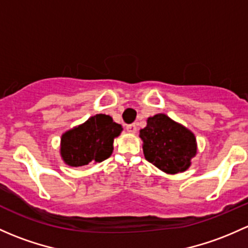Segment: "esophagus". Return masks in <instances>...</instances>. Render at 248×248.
Returning <instances> with one entry per match:
<instances>
[{"mask_svg": "<svg viewBox=\"0 0 248 248\" xmlns=\"http://www.w3.org/2000/svg\"><path fill=\"white\" fill-rule=\"evenodd\" d=\"M127 132H129V133H132V134H134L135 132H137V129H138V127H137V124H127Z\"/></svg>", "mask_w": 248, "mask_h": 248, "instance_id": "34e87169", "label": "esophagus"}]
</instances>
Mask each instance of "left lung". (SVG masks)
Masks as SVG:
<instances>
[{"mask_svg": "<svg viewBox=\"0 0 248 248\" xmlns=\"http://www.w3.org/2000/svg\"><path fill=\"white\" fill-rule=\"evenodd\" d=\"M140 138L146 160L168 173L186 171L196 155L195 135L165 114L150 117Z\"/></svg>", "mask_w": 248, "mask_h": 248, "instance_id": "left-lung-1", "label": "left lung"}]
</instances>
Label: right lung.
<instances>
[{
    "label": "right lung",
    "instance_id": "1",
    "mask_svg": "<svg viewBox=\"0 0 248 248\" xmlns=\"http://www.w3.org/2000/svg\"><path fill=\"white\" fill-rule=\"evenodd\" d=\"M121 131V124H115L109 115L91 116L85 124L62 134V157L75 168L101 163L111 155L113 141Z\"/></svg>",
    "mask_w": 248,
    "mask_h": 248
}]
</instances>
